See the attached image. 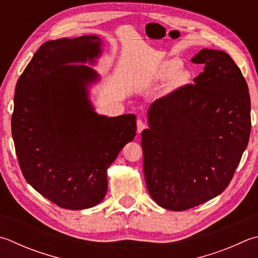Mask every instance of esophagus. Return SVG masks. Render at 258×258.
I'll list each match as a JSON object with an SVG mask.
<instances>
[{"mask_svg":"<svg viewBox=\"0 0 258 258\" xmlns=\"http://www.w3.org/2000/svg\"><path fill=\"white\" fill-rule=\"evenodd\" d=\"M144 128H145V124L143 123V120L138 119V121H137V131H138V133L139 134L141 133Z\"/></svg>","mask_w":258,"mask_h":258,"instance_id":"34e87169","label":"esophagus"}]
</instances>
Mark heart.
Segmentation results:
<instances>
[{"label":"heart","instance_id":"obj_1","mask_svg":"<svg viewBox=\"0 0 258 258\" xmlns=\"http://www.w3.org/2000/svg\"><path fill=\"white\" fill-rule=\"evenodd\" d=\"M181 67V63L179 62L178 59H170L163 64L162 67V76L163 77H170L172 74H175L178 70L180 69ZM187 78V74L186 73H180L179 74V80L180 81H184L185 79Z\"/></svg>","mask_w":258,"mask_h":258}]
</instances>
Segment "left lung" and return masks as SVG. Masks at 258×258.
Here are the masks:
<instances>
[{
    "mask_svg": "<svg viewBox=\"0 0 258 258\" xmlns=\"http://www.w3.org/2000/svg\"><path fill=\"white\" fill-rule=\"evenodd\" d=\"M191 62L204 71L152 102L142 132L148 191L159 207L184 211L227 188L250 135V97L226 51L204 48Z\"/></svg>",
    "mask_w": 258,
    "mask_h": 258,
    "instance_id": "1",
    "label": "left lung"
}]
</instances>
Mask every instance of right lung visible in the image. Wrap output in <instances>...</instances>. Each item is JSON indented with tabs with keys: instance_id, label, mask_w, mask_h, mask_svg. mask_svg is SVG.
Here are the masks:
<instances>
[{
	"instance_id": "add662e5",
	"label": "right lung",
	"mask_w": 258,
	"mask_h": 258,
	"mask_svg": "<svg viewBox=\"0 0 258 258\" xmlns=\"http://www.w3.org/2000/svg\"><path fill=\"white\" fill-rule=\"evenodd\" d=\"M100 54L95 35L46 41L17 82L11 127L19 166L28 184L63 209L104 200L107 169L137 132V116L98 115L89 99L100 77L83 63Z\"/></svg>"
}]
</instances>
